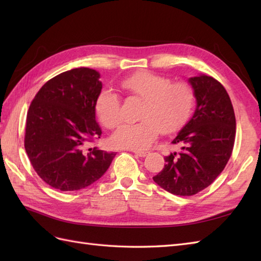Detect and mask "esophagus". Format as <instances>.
<instances>
[{
  "label": "esophagus",
  "instance_id": "34e87169",
  "mask_svg": "<svg viewBox=\"0 0 261 261\" xmlns=\"http://www.w3.org/2000/svg\"><path fill=\"white\" fill-rule=\"evenodd\" d=\"M134 152L137 154V156H139V157H146L147 154H148L147 151H140V150H135Z\"/></svg>",
  "mask_w": 261,
  "mask_h": 261
}]
</instances>
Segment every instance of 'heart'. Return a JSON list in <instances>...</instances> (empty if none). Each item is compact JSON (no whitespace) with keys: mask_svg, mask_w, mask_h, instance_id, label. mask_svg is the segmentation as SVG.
Returning <instances> with one entry per match:
<instances>
[{"mask_svg":"<svg viewBox=\"0 0 261 261\" xmlns=\"http://www.w3.org/2000/svg\"><path fill=\"white\" fill-rule=\"evenodd\" d=\"M121 87L143 99L135 124H124L112 136L113 145L120 148L143 150L157 139L159 132L169 134L185 123L195 107L196 95L187 82H171L168 77L151 71H138L127 76ZM96 114L108 129L122 122L121 98L118 94L104 90L97 96Z\"/></svg>","mask_w":261,"mask_h":261,"instance_id":"b5f03b06","label":"heart"}]
</instances>
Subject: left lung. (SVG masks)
Instances as JSON below:
<instances>
[{
    "mask_svg": "<svg viewBox=\"0 0 261 261\" xmlns=\"http://www.w3.org/2000/svg\"><path fill=\"white\" fill-rule=\"evenodd\" d=\"M196 110L171 141L180 150L165 157L153 180L174 195L192 196L215 180L228 164L236 139V115L223 85L207 75L191 77Z\"/></svg>",
    "mask_w": 261,
    "mask_h": 261,
    "instance_id": "1",
    "label": "left lung"
}]
</instances>
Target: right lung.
Listing matches in <instances>:
<instances>
[{
    "mask_svg": "<svg viewBox=\"0 0 261 261\" xmlns=\"http://www.w3.org/2000/svg\"><path fill=\"white\" fill-rule=\"evenodd\" d=\"M96 70L81 67L55 76L28 110L24 148L39 177L56 190L79 191L101 178L116 152L88 147L102 136L95 103Z\"/></svg>",
    "mask_w": 261,
    "mask_h": 261,
    "instance_id": "add662e5",
    "label": "right lung"
}]
</instances>
